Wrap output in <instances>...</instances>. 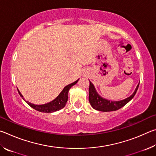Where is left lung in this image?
<instances>
[{"mask_svg":"<svg viewBox=\"0 0 156 156\" xmlns=\"http://www.w3.org/2000/svg\"><path fill=\"white\" fill-rule=\"evenodd\" d=\"M139 87V84L137 86L134 93L131 95L130 97L127 98L125 100H120V101H110L106 99L102 98L98 94H97L96 89L94 88V84L89 81V100L91 105V107L94 109L98 111H101V112H112V111H116L120 109L122 107L128 103L130 100L133 98L135 96L137 90H138Z\"/></svg>","mask_w":156,"mask_h":156,"instance_id":"8db88e82","label":"left lung"}]
</instances>
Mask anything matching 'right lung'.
Segmentation results:
<instances>
[{
    "label": "right lung",
    "mask_w": 156,
    "mask_h": 156,
    "mask_svg": "<svg viewBox=\"0 0 156 156\" xmlns=\"http://www.w3.org/2000/svg\"><path fill=\"white\" fill-rule=\"evenodd\" d=\"M78 81V80L75 81L74 83H71L66 86L63 89V90L61 91V93L58 95V96L56 98H55L54 100H52L51 102H49V103L41 105H37L31 104V103H30V102L26 101V100L25 101L31 107H32L33 109L38 111V112H41L51 113V112H56V111H59L61 109H62V108L65 106L66 103H67V100H68L67 94L69 92V90L70 88L72 87V86H73L74 84L77 83ZM18 93H19L20 96L23 98L22 94L20 93V91L18 90ZM23 100H24V98H23Z\"/></svg>",
    "instance_id": "add662e5"
}]
</instances>
